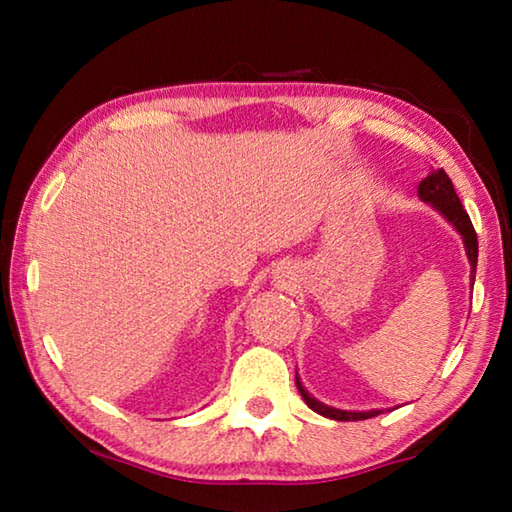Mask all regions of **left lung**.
Masks as SVG:
<instances>
[{
    "instance_id": "left-lung-1",
    "label": "left lung",
    "mask_w": 512,
    "mask_h": 512,
    "mask_svg": "<svg viewBox=\"0 0 512 512\" xmlns=\"http://www.w3.org/2000/svg\"><path fill=\"white\" fill-rule=\"evenodd\" d=\"M418 196L420 201L429 203L433 210L443 214V219L452 225V228L461 235L463 246H465V255L470 259V282L474 287V275H476V259H479V241H476V232L472 228V221L467 212L463 210L461 198H458L456 189L449 180L447 173L443 169H436L429 173L427 178L418 185ZM296 386L302 395V400L309 406L311 411H316L318 415H325L329 420H339V422H354V420H368L375 418V415L381 413V409H370V411H345V409H334V406H327L323 402H318L316 397H311L296 372Z\"/></svg>"
}]
</instances>
